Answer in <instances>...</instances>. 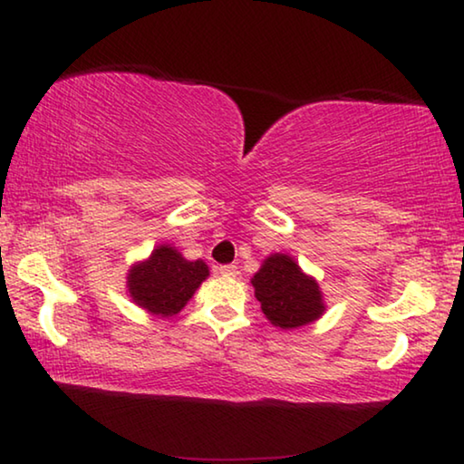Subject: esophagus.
Instances as JSON below:
<instances>
[{
	"label": "esophagus",
	"mask_w": 464,
	"mask_h": 464,
	"mask_svg": "<svg viewBox=\"0 0 464 464\" xmlns=\"http://www.w3.org/2000/svg\"><path fill=\"white\" fill-rule=\"evenodd\" d=\"M218 274H221V276H225V278H235L239 274V270H237V266L227 264V266H221V268H218Z\"/></svg>",
	"instance_id": "1"
}]
</instances>
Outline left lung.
Segmentation results:
<instances>
[{
	"label": "left lung",
	"instance_id": "obj_1",
	"mask_svg": "<svg viewBox=\"0 0 464 464\" xmlns=\"http://www.w3.org/2000/svg\"><path fill=\"white\" fill-rule=\"evenodd\" d=\"M251 285L256 286L264 315L272 321V325L282 329L307 325L321 317L325 309L317 282L304 276L288 256L268 257Z\"/></svg>",
	"mask_w": 464,
	"mask_h": 464
}]
</instances>
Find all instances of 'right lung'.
Returning <instances> with one entry per match:
<instances>
[{
    "mask_svg": "<svg viewBox=\"0 0 464 464\" xmlns=\"http://www.w3.org/2000/svg\"><path fill=\"white\" fill-rule=\"evenodd\" d=\"M207 276L208 268L202 260L188 262L176 249L161 246L147 262L130 270L129 293L140 307L168 317L190 301Z\"/></svg>",
    "mask_w": 464,
    "mask_h": 464,
    "instance_id": "obj_1",
    "label": "right lung"
}]
</instances>
